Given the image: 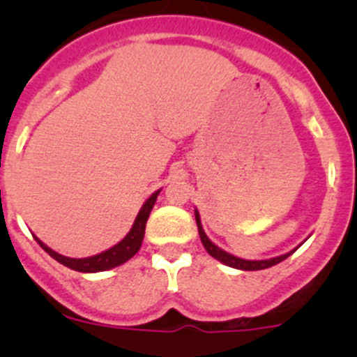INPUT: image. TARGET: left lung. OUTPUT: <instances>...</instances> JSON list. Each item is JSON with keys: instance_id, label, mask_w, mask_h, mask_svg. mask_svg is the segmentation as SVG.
<instances>
[{"instance_id": "left-lung-1", "label": "left lung", "mask_w": 357, "mask_h": 357, "mask_svg": "<svg viewBox=\"0 0 357 357\" xmlns=\"http://www.w3.org/2000/svg\"><path fill=\"white\" fill-rule=\"evenodd\" d=\"M195 221H197V226H199V235H200L202 243H204L205 250H207L208 254H211L214 259H218V261H221L222 264L229 266V268L242 269V271H259V269L271 268V266H275V264H278V262L285 261V259L289 257V255H291V252H294V250L287 252V254L278 255V257L264 259V261H247V259L235 257V255L228 254V252H225V250H222V248H219L218 245H214V243H212L211 240H208V236L205 235L204 228H202L199 211H195Z\"/></svg>"}]
</instances>
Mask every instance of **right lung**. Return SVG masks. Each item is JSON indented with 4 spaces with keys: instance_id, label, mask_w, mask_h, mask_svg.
Returning <instances> with one entry per match:
<instances>
[{
    "instance_id": "obj_1",
    "label": "right lung",
    "mask_w": 357,
    "mask_h": 357,
    "mask_svg": "<svg viewBox=\"0 0 357 357\" xmlns=\"http://www.w3.org/2000/svg\"><path fill=\"white\" fill-rule=\"evenodd\" d=\"M158 193H160V190H157V192L153 193L145 204H143V207L139 208L138 215H136L135 225H132V228L129 229L128 235H126L117 245L110 247L109 250L102 252V254H96L93 255V257H84V259H72V257H66V255L59 254V252L52 250V248L45 245L39 238H36V242L41 245L43 250L48 252L55 261H59L60 264L67 266V268L74 269V271L98 273V271H107V269H112V268H117V266L124 264L126 261H129V259L139 250V247H142L143 236H145L146 221H149L150 212H152L153 205H155Z\"/></svg>"
}]
</instances>
